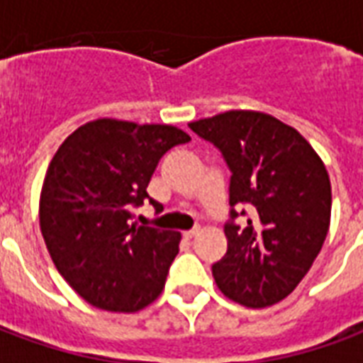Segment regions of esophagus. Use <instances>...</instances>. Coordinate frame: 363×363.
Instances as JSON below:
<instances>
[{"label": "esophagus", "instance_id": "1", "mask_svg": "<svg viewBox=\"0 0 363 363\" xmlns=\"http://www.w3.org/2000/svg\"><path fill=\"white\" fill-rule=\"evenodd\" d=\"M196 235H198V229H192V231H184V233H182V237H184L186 241H192Z\"/></svg>", "mask_w": 363, "mask_h": 363}]
</instances>
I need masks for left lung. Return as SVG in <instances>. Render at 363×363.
<instances>
[{
	"instance_id": "obj_1",
	"label": "left lung",
	"mask_w": 363,
	"mask_h": 363,
	"mask_svg": "<svg viewBox=\"0 0 363 363\" xmlns=\"http://www.w3.org/2000/svg\"><path fill=\"white\" fill-rule=\"evenodd\" d=\"M189 126L228 161L229 204L251 208L247 228L225 225L228 252L212 267L218 288L245 307L278 303L325 243L333 206L327 167L296 128L267 112L228 111Z\"/></svg>"
}]
</instances>
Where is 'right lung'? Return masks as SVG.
I'll return each instance as SVG.
<instances>
[{"label":"right lung","mask_w":363,"mask_h":363,"mask_svg":"<svg viewBox=\"0 0 363 363\" xmlns=\"http://www.w3.org/2000/svg\"><path fill=\"white\" fill-rule=\"evenodd\" d=\"M190 135L171 124L96 118L62 142L44 177L38 220L64 280L93 307L135 313L165 288L181 233L135 228L159 159Z\"/></svg>","instance_id":"add662e5"}]
</instances>
